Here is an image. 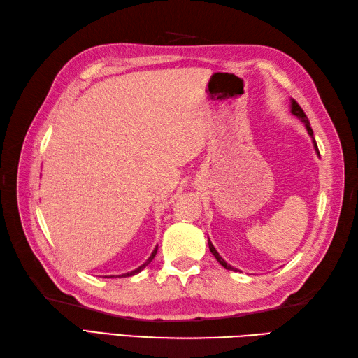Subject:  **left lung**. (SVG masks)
Returning a JSON list of instances; mask_svg holds the SVG:
<instances>
[{
	"mask_svg": "<svg viewBox=\"0 0 358 358\" xmlns=\"http://www.w3.org/2000/svg\"><path fill=\"white\" fill-rule=\"evenodd\" d=\"M292 113L296 115L297 119H301V120H302V123H305V128H306V131H308V134H310V136H311V138H313V143H314V149H315V152H317V155H320V154H319V148H317V143H315V140H314V137H313V129H311L310 120H308V117H306V114L303 113L302 108L299 106V103L294 101V99H292ZM207 243H209V248H210L212 255H213L215 257H217V261H218V262L222 265L224 268H226V270H231V271H236V268H234V267H231L230 264H227L226 261L222 259V257L220 256V253L217 252V248H215V247H213V244L210 243V239L207 241Z\"/></svg>",
	"mask_w": 358,
	"mask_h": 358,
	"instance_id": "8db88e82",
	"label": "left lung"
}]
</instances>
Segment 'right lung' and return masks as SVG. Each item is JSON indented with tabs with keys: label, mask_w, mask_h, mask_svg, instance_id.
Returning a JSON list of instances; mask_svg holds the SVG:
<instances>
[{
	"label": "right lung",
	"mask_w": 358,
	"mask_h": 358,
	"mask_svg": "<svg viewBox=\"0 0 358 358\" xmlns=\"http://www.w3.org/2000/svg\"><path fill=\"white\" fill-rule=\"evenodd\" d=\"M157 250H159V245H155L152 253L149 255L148 259H146L143 264H141L140 267H137V268H134V270H131V271H128V273H123V274H105L103 278H129V276H134V274H137V273H140L141 270H143L148 264H151V261L154 259L155 255H157Z\"/></svg>",
	"instance_id": "add662e5"
}]
</instances>
